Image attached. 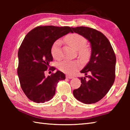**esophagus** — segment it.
Listing matches in <instances>:
<instances>
[{
  "mask_svg": "<svg viewBox=\"0 0 130 130\" xmlns=\"http://www.w3.org/2000/svg\"><path fill=\"white\" fill-rule=\"evenodd\" d=\"M66 77L68 78H69V79H71V78H73V77L72 76H69V75H67L66 76Z\"/></svg>",
  "mask_w": 130,
  "mask_h": 130,
  "instance_id": "34e87169",
  "label": "esophagus"
}]
</instances>
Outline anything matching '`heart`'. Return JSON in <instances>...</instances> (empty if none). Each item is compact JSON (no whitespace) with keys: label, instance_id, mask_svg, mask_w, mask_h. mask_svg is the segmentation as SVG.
<instances>
[{"label":"heart","instance_id":"heart-1","mask_svg":"<svg viewBox=\"0 0 130 130\" xmlns=\"http://www.w3.org/2000/svg\"><path fill=\"white\" fill-rule=\"evenodd\" d=\"M64 40L72 49L77 50L79 56L81 58H85L88 56L89 50L88 48L85 46L87 40L83 36L77 33H72L66 36ZM51 53L52 56L55 59L58 60L61 58L62 53L60 40H57L53 43L51 49ZM78 66V63L76 61H63L59 63L58 68L64 73L70 74L77 69Z\"/></svg>","mask_w":130,"mask_h":130}]
</instances>
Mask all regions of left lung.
<instances>
[{
    "instance_id": "1",
    "label": "left lung",
    "mask_w": 130,
    "mask_h": 130,
    "mask_svg": "<svg viewBox=\"0 0 130 130\" xmlns=\"http://www.w3.org/2000/svg\"><path fill=\"white\" fill-rule=\"evenodd\" d=\"M91 43V54L86 66L80 71L85 77H80L81 85L73 90L77 100L84 104H93L105 96L115 78L116 56L109 41L102 32L93 28L72 27Z\"/></svg>"
}]
</instances>
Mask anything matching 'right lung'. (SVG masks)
<instances>
[{
	"label": "right lung",
	"instance_id": "add662e5",
	"mask_svg": "<svg viewBox=\"0 0 130 130\" xmlns=\"http://www.w3.org/2000/svg\"><path fill=\"white\" fill-rule=\"evenodd\" d=\"M69 26H38L28 32L19 49L18 75L22 89L30 100L37 103L51 100L57 83L65 75L57 70L46 77L45 71L53 61L51 49L54 42L69 32ZM56 68L49 70L53 71Z\"/></svg>",
	"mask_w": 130,
	"mask_h": 130
}]
</instances>
